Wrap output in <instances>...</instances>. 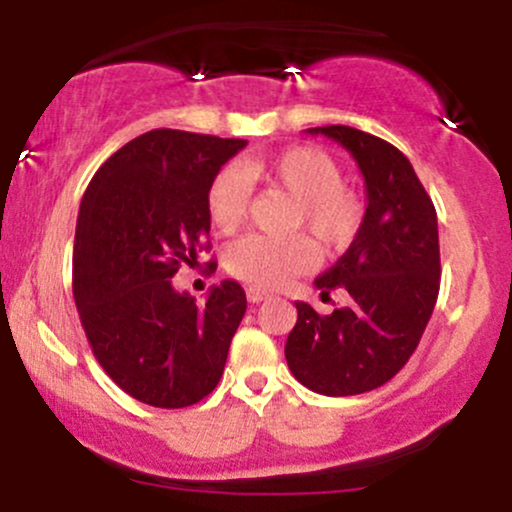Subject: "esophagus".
I'll return each instance as SVG.
<instances>
[{"mask_svg": "<svg viewBox=\"0 0 512 512\" xmlns=\"http://www.w3.org/2000/svg\"><path fill=\"white\" fill-rule=\"evenodd\" d=\"M264 298H269L267 291H260V289H255V286H250V289H248V301L250 303H262Z\"/></svg>", "mask_w": 512, "mask_h": 512, "instance_id": "obj_1", "label": "esophagus"}]
</instances>
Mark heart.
Returning <instances> with one entry per match:
<instances>
[{
  "mask_svg": "<svg viewBox=\"0 0 512 512\" xmlns=\"http://www.w3.org/2000/svg\"><path fill=\"white\" fill-rule=\"evenodd\" d=\"M237 170H223L209 185L207 211L214 228L231 233L248 214L250 182H264L296 202L293 228L308 231L320 250H342L356 238L363 202L344 185L342 168L313 146H293L274 156L245 158ZM308 238L245 236L226 250V269L260 289H279L308 272L315 262Z\"/></svg>",
  "mask_w": 512,
  "mask_h": 512,
  "instance_id": "heart-1",
  "label": "heart"
}]
</instances>
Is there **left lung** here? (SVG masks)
Returning a JSON list of instances; mask_svg holds the SVG:
<instances>
[{"mask_svg": "<svg viewBox=\"0 0 512 512\" xmlns=\"http://www.w3.org/2000/svg\"><path fill=\"white\" fill-rule=\"evenodd\" d=\"M342 144L363 175L366 214L354 243L315 286L346 291L330 315L296 303L286 339L293 378L327 397L361 395L392 380L419 346L440 289L438 216L409 158L346 125L308 129Z\"/></svg>", "mask_w": 512, "mask_h": 512, "instance_id": "8db88e82", "label": "left lung"}]
</instances>
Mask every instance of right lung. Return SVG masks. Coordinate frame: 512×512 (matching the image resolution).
Returning a JSON list of instances; mask_svg holds the SVG:
<instances>
[{"label":"right lung","mask_w":512,"mask_h":512,"mask_svg":"<svg viewBox=\"0 0 512 512\" xmlns=\"http://www.w3.org/2000/svg\"><path fill=\"white\" fill-rule=\"evenodd\" d=\"M245 144L151 129L115 151L81 199L72 262L81 325L105 373L151 407H190L219 385L248 308L238 281L211 286L204 305L170 281L207 243L209 185Z\"/></svg>","instance_id":"obj_1"}]
</instances>
